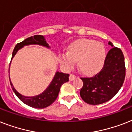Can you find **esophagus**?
<instances>
[{
	"label": "esophagus",
	"mask_w": 132,
	"mask_h": 132,
	"mask_svg": "<svg viewBox=\"0 0 132 132\" xmlns=\"http://www.w3.org/2000/svg\"><path fill=\"white\" fill-rule=\"evenodd\" d=\"M76 75H75L74 74H70V77H69V79H70V81L74 80L76 78Z\"/></svg>",
	"instance_id": "esophagus-1"
}]
</instances>
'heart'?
I'll list each match as a JSON object with an SVG mask.
<instances>
[{
	"mask_svg": "<svg viewBox=\"0 0 132 132\" xmlns=\"http://www.w3.org/2000/svg\"><path fill=\"white\" fill-rule=\"evenodd\" d=\"M105 59V50L102 44L89 39H82L70 46L68 53L62 55V64L66 68H71L78 61V67L86 75L98 72Z\"/></svg>",
	"mask_w": 132,
	"mask_h": 132,
	"instance_id": "heart-1",
	"label": "heart"
}]
</instances>
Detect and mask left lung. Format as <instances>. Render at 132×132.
Returning <instances> with one entry per match:
<instances>
[{
    "instance_id": "1",
    "label": "left lung",
    "mask_w": 132,
    "mask_h": 132,
    "mask_svg": "<svg viewBox=\"0 0 132 132\" xmlns=\"http://www.w3.org/2000/svg\"><path fill=\"white\" fill-rule=\"evenodd\" d=\"M108 44L113 46L112 43ZM125 57L119 48L108 51L102 69L92 77H80L83 87L80 96L90 105H98L112 98L123 86L125 77Z\"/></svg>"
}]
</instances>
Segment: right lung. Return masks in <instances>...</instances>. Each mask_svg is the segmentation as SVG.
Wrapping results in <instances>:
<instances>
[{
  "label": "right lung",
  "mask_w": 132,
  "mask_h": 132,
  "mask_svg": "<svg viewBox=\"0 0 132 132\" xmlns=\"http://www.w3.org/2000/svg\"><path fill=\"white\" fill-rule=\"evenodd\" d=\"M29 44H39V45L44 46L46 47H49L48 44L45 41V39L43 36L36 35V36L27 38L24 41L16 44L13 51L11 58L13 57V56L15 55L18 49H20L24 46L29 45ZM68 77H69V74H65L63 72H57L52 82L51 83L49 86L46 88V90L42 92V94L37 95V96H32V97L22 96L15 90L11 82H10V84H11L12 90L15 94V95L24 103H25L26 105L32 107V108L42 109L45 108L46 107L51 105L56 100V98H57L60 88L63 84L69 81Z\"/></svg>",
  "instance_id": "1"
}]
</instances>
